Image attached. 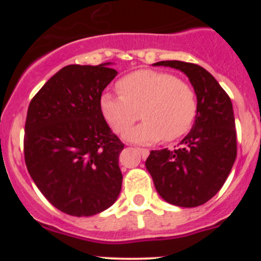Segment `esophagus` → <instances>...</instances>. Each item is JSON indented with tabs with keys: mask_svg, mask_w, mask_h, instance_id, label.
I'll use <instances>...</instances> for the list:
<instances>
[{
	"mask_svg": "<svg viewBox=\"0 0 261 261\" xmlns=\"http://www.w3.org/2000/svg\"><path fill=\"white\" fill-rule=\"evenodd\" d=\"M137 151H139L140 153H141V155H142L143 160H145V158H147V157H148V154H149V149H147V148H142V147H137Z\"/></svg>",
	"mask_w": 261,
	"mask_h": 261,
	"instance_id": "1",
	"label": "esophagus"
}]
</instances>
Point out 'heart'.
Here are the masks:
<instances>
[{
    "mask_svg": "<svg viewBox=\"0 0 261 261\" xmlns=\"http://www.w3.org/2000/svg\"><path fill=\"white\" fill-rule=\"evenodd\" d=\"M116 88L119 94H101L100 113L108 125L121 134L137 120L141 110L144 121L124 134L131 142L178 140L189 133L195 121L196 93L174 74L140 70L119 80Z\"/></svg>",
    "mask_w": 261,
    "mask_h": 261,
    "instance_id": "b5f03b06",
    "label": "heart"
}]
</instances>
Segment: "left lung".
I'll return each mask as SVG.
<instances>
[{"label": "left lung", "instance_id": "1", "mask_svg": "<svg viewBox=\"0 0 261 261\" xmlns=\"http://www.w3.org/2000/svg\"><path fill=\"white\" fill-rule=\"evenodd\" d=\"M184 72L195 89L197 114L179 148L151 151L146 168L167 202L195 207L220 191L237 157V134L230 98L211 73L196 64L160 61Z\"/></svg>", "mask_w": 261, "mask_h": 261}]
</instances>
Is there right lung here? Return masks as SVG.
Listing matches in <instances>:
<instances>
[{
	"label": "right lung",
	"instance_id": "obj_1",
	"mask_svg": "<svg viewBox=\"0 0 261 261\" xmlns=\"http://www.w3.org/2000/svg\"><path fill=\"white\" fill-rule=\"evenodd\" d=\"M108 64L68 65L41 87L29 104L24 161L47 201L71 216H93L118 199L124 143L99 108L116 76Z\"/></svg>",
	"mask_w": 261,
	"mask_h": 261
}]
</instances>
